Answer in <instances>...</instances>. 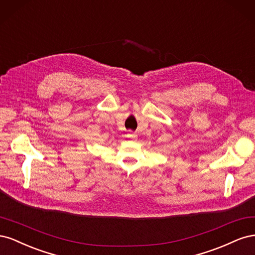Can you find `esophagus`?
<instances>
[{
  "label": "esophagus",
  "instance_id": "esophagus-1",
  "mask_svg": "<svg viewBox=\"0 0 255 255\" xmlns=\"http://www.w3.org/2000/svg\"><path fill=\"white\" fill-rule=\"evenodd\" d=\"M127 137L132 138V139H137V135L135 133H133L132 130H129V132L127 134Z\"/></svg>",
  "mask_w": 255,
  "mask_h": 255
}]
</instances>
